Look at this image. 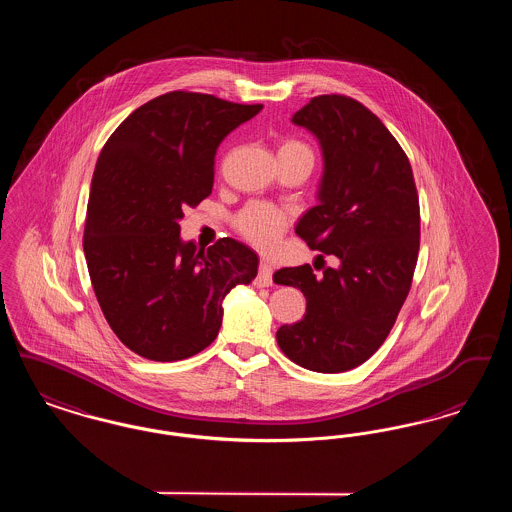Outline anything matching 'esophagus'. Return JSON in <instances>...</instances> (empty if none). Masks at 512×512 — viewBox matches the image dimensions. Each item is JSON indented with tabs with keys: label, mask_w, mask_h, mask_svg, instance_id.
I'll use <instances>...</instances> for the list:
<instances>
[{
	"label": "esophagus",
	"mask_w": 512,
	"mask_h": 512,
	"mask_svg": "<svg viewBox=\"0 0 512 512\" xmlns=\"http://www.w3.org/2000/svg\"><path fill=\"white\" fill-rule=\"evenodd\" d=\"M272 284V265L263 261L259 265V274H257V280H255V286L257 288H268Z\"/></svg>",
	"instance_id": "esophagus-1"
}]
</instances>
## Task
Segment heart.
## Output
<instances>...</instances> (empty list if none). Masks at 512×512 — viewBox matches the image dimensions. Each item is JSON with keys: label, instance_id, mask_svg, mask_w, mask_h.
I'll list each match as a JSON object with an SVG mask.
<instances>
[{"label": "heart", "instance_id": "heart-1", "mask_svg": "<svg viewBox=\"0 0 512 512\" xmlns=\"http://www.w3.org/2000/svg\"><path fill=\"white\" fill-rule=\"evenodd\" d=\"M280 149H301L309 151L307 147L299 142H286ZM288 220L286 215L265 203H251L238 215L236 226L242 232L245 240L261 249H272L278 238L282 236Z\"/></svg>", "mask_w": 512, "mask_h": 512}]
</instances>
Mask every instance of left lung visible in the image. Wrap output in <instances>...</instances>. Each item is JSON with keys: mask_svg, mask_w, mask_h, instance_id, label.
<instances>
[{"mask_svg": "<svg viewBox=\"0 0 512 512\" xmlns=\"http://www.w3.org/2000/svg\"><path fill=\"white\" fill-rule=\"evenodd\" d=\"M317 138V205L295 234L338 267L280 268L272 280L307 299V313L276 341L295 365L336 374L363 365L390 334L411 290L420 209L405 151L374 113L345 96H318L292 117Z\"/></svg>", "mask_w": 512, "mask_h": 512, "instance_id": "left-lung-1", "label": "left lung"}]
</instances>
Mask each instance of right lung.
<instances>
[{
  "label": "right lung",
  "instance_id": "obj_1",
  "mask_svg": "<svg viewBox=\"0 0 512 512\" xmlns=\"http://www.w3.org/2000/svg\"><path fill=\"white\" fill-rule=\"evenodd\" d=\"M261 109L171 92L128 115L99 153L84 255L109 326L144 359L203 351L219 336L224 297L257 276L251 247L222 238L197 249L180 220L211 194L220 142Z\"/></svg>",
  "mask_w": 512,
  "mask_h": 512
}]
</instances>
